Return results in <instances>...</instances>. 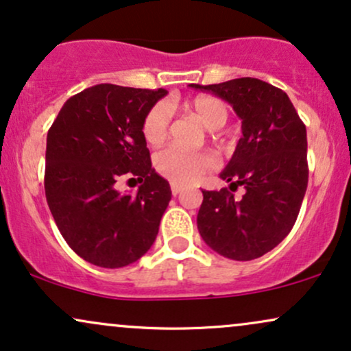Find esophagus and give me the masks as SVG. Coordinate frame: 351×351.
Segmentation results:
<instances>
[{"instance_id": "obj_1", "label": "esophagus", "mask_w": 351, "mask_h": 351, "mask_svg": "<svg viewBox=\"0 0 351 351\" xmlns=\"http://www.w3.org/2000/svg\"><path fill=\"white\" fill-rule=\"evenodd\" d=\"M181 191H183V186H180V184H176V183H171V193H173V196H178Z\"/></svg>"}]
</instances>
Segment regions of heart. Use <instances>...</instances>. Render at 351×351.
I'll return each instance as SVG.
<instances>
[{
  "label": "heart",
  "mask_w": 351,
  "mask_h": 351,
  "mask_svg": "<svg viewBox=\"0 0 351 351\" xmlns=\"http://www.w3.org/2000/svg\"><path fill=\"white\" fill-rule=\"evenodd\" d=\"M186 114L196 117L208 130H217L224 127L229 119V106L223 99L215 95L201 94L183 104ZM171 110L167 104L160 102L153 106L145 115L142 134L145 142L152 147H158L167 140L170 132ZM216 167V158L209 152H186L176 147L165 148L155 156V168L160 175L176 184L196 183Z\"/></svg>",
  "instance_id": "b5f03b06"
}]
</instances>
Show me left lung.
Segmentation results:
<instances>
[{"label": "left lung", "instance_id": "left-lung-1", "mask_svg": "<svg viewBox=\"0 0 351 351\" xmlns=\"http://www.w3.org/2000/svg\"><path fill=\"white\" fill-rule=\"evenodd\" d=\"M189 87L226 100L243 120V136L221 171L229 188L203 191L198 229L213 251L252 261L291 232L308 183L307 130L280 88L254 77ZM237 186L243 199H234Z\"/></svg>", "mask_w": 351, "mask_h": 351}]
</instances>
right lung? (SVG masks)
I'll return each mask as SVG.
<instances>
[{
  "instance_id": "1",
  "label": "right lung",
  "mask_w": 351,
  "mask_h": 351,
  "mask_svg": "<svg viewBox=\"0 0 351 351\" xmlns=\"http://www.w3.org/2000/svg\"><path fill=\"white\" fill-rule=\"evenodd\" d=\"M167 94L99 84L67 100L47 132V204L66 243L87 263L125 267L155 243L171 189L152 168L142 125ZM122 178L143 181L136 195L116 191Z\"/></svg>"
}]
</instances>
